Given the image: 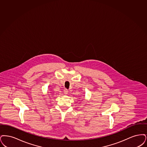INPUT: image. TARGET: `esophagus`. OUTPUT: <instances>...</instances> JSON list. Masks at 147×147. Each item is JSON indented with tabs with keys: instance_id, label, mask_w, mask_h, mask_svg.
<instances>
[{
	"instance_id": "1",
	"label": "esophagus",
	"mask_w": 147,
	"mask_h": 147,
	"mask_svg": "<svg viewBox=\"0 0 147 147\" xmlns=\"http://www.w3.org/2000/svg\"><path fill=\"white\" fill-rule=\"evenodd\" d=\"M64 93L65 94H68V93H69V91H68V90H66V89H65L64 90Z\"/></svg>"
}]
</instances>
